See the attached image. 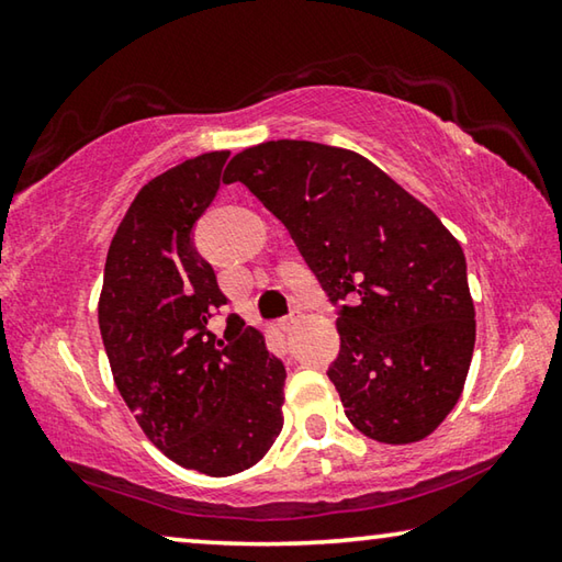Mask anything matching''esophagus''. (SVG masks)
<instances>
[{"label":"esophagus","instance_id":"34e87169","mask_svg":"<svg viewBox=\"0 0 562 562\" xmlns=\"http://www.w3.org/2000/svg\"><path fill=\"white\" fill-rule=\"evenodd\" d=\"M300 319H302V312H300V310H292L288 317L280 319V329H282V331H292L294 327L300 325Z\"/></svg>","mask_w":562,"mask_h":562}]
</instances>
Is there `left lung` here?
I'll list each match as a JSON object with an SVG mask.
<instances>
[{"label":"left lung","mask_w":562,"mask_h":562,"mask_svg":"<svg viewBox=\"0 0 562 562\" xmlns=\"http://www.w3.org/2000/svg\"><path fill=\"white\" fill-rule=\"evenodd\" d=\"M288 227L339 304L327 376L369 439L414 443L463 392L475 345L465 258L429 207L372 160L312 140H268L225 168Z\"/></svg>","instance_id":"8db88e82"}]
</instances>
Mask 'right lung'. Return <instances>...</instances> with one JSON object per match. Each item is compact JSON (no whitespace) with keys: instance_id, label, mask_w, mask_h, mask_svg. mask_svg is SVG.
<instances>
[{"instance_id":"right-lung-1","label":"right lung","mask_w":562,"mask_h":562,"mask_svg":"<svg viewBox=\"0 0 562 562\" xmlns=\"http://www.w3.org/2000/svg\"><path fill=\"white\" fill-rule=\"evenodd\" d=\"M231 150L186 160L138 190L113 235L99 329L123 402L150 443L205 475L258 463L282 431L284 364L262 331L231 315L223 337L207 319L227 302L193 225L221 188Z\"/></svg>"}]
</instances>
